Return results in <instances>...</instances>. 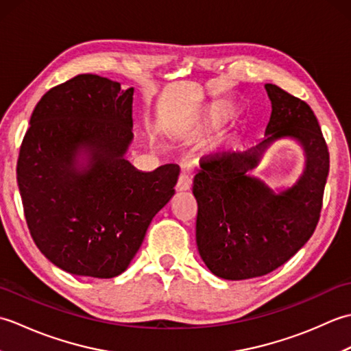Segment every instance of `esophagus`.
<instances>
[{
	"label": "esophagus",
	"instance_id": "obj_1",
	"mask_svg": "<svg viewBox=\"0 0 351 351\" xmlns=\"http://www.w3.org/2000/svg\"><path fill=\"white\" fill-rule=\"evenodd\" d=\"M191 184H193V176L190 171H182L180 175V180L176 182V190L178 191H187L191 189Z\"/></svg>",
	"mask_w": 351,
	"mask_h": 351
}]
</instances>
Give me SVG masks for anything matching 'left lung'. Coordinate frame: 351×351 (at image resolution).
<instances>
[{
    "mask_svg": "<svg viewBox=\"0 0 351 351\" xmlns=\"http://www.w3.org/2000/svg\"><path fill=\"white\" fill-rule=\"evenodd\" d=\"M265 90L271 101L265 138L202 156L193 180L200 258L228 280L258 278L285 264L314 234L323 206L329 151L314 111L278 86L265 84ZM279 138L295 139L307 160L296 184L276 193L250 171Z\"/></svg>",
    "mask_w": 351,
    "mask_h": 351,
    "instance_id": "1",
    "label": "left lung"
}]
</instances>
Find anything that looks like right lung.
I'll return each instance as SVG.
<instances>
[{"mask_svg": "<svg viewBox=\"0 0 351 351\" xmlns=\"http://www.w3.org/2000/svg\"><path fill=\"white\" fill-rule=\"evenodd\" d=\"M132 95L99 75L73 77L42 96L22 140L16 175L29 234L71 274L123 273L175 195L178 164L141 171L125 158Z\"/></svg>", "mask_w": 351, "mask_h": 351, "instance_id": "add662e5", "label": "right lung"}]
</instances>
